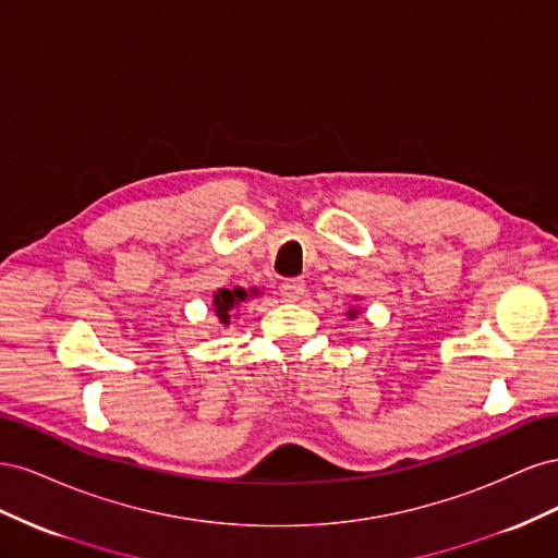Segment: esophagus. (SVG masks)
Wrapping results in <instances>:
<instances>
[{
    "mask_svg": "<svg viewBox=\"0 0 558 558\" xmlns=\"http://www.w3.org/2000/svg\"><path fill=\"white\" fill-rule=\"evenodd\" d=\"M302 295H305V281L302 279H286L281 283V298L286 302H298Z\"/></svg>",
    "mask_w": 558,
    "mask_h": 558,
    "instance_id": "1",
    "label": "esophagus"
}]
</instances>
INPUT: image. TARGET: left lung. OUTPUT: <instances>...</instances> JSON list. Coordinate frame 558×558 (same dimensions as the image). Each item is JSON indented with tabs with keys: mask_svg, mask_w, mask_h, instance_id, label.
<instances>
[{
	"mask_svg": "<svg viewBox=\"0 0 558 558\" xmlns=\"http://www.w3.org/2000/svg\"><path fill=\"white\" fill-rule=\"evenodd\" d=\"M347 316H349V318H356V316H359V310H356V307H351V310L347 312Z\"/></svg>",
	"mask_w": 558,
	"mask_h": 558,
	"instance_id": "8db88e82",
	"label": "left lung"
}]
</instances>
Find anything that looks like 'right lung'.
<instances>
[{"label":"right lung","mask_w":558,"mask_h":558,"mask_svg":"<svg viewBox=\"0 0 558 558\" xmlns=\"http://www.w3.org/2000/svg\"><path fill=\"white\" fill-rule=\"evenodd\" d=\"M258 291L256 289H242V286H228V289H218L214 291V298H211V307H214V314L218 318V324L221 326H230V318L232 316H240V314H230L234 310H240L246 300L256 298Z\"/></svg>","instance_id":"right-lung-1"}]
</instances>
